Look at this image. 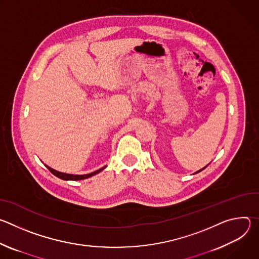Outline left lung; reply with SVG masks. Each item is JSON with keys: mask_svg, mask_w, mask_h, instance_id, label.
Returning <instances> with one entry per match:
<instances>
[{"mask_svg": "<svg viewBox=\"0 0 259 259\" xmlns=\"http://www.w3.org/2000/svg\"><path fill=\"white\" fill-rule=\"evenodd\" d=\"M206 167H207V166H206ZM206 167H204V168H203V169H201V170H199V171H197V172H196V173H199V172H201V171H202V170H204V169H205V168H206Z\"/></svg>", "mask_w": 259, "mask_h": 259, "instance_id": "obj_1", "label": "left lung"}]
</instances>
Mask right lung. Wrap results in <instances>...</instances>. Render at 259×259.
<instances>
[{
  "label": "right lung",
  "instance_id": "obj_1",
  "mask_svg": "<svg viewBox=\"0 0 259 259\" xmlns=\"http://www.w3.org/2000/svg\"><path fill=\"white\" fill-rule=\"evenodd\" d=\"M45 166L49 169V171H50L53 175H55V176H57L58 178L63 179V180H82V179H86V178H89V177H91V176H93V175L99 173L100 171H102V170L106 167V166H105V167H102V168H100V169H98V170H96V171H94V172H92V173H89V174L73 175V174H66V173H62V172L56 171V170L52 169L51 167H49V166H47V165H45Z\"/></svg>",
  "mask_w": 259,
  "mask_h": 259
}]
</instances>
